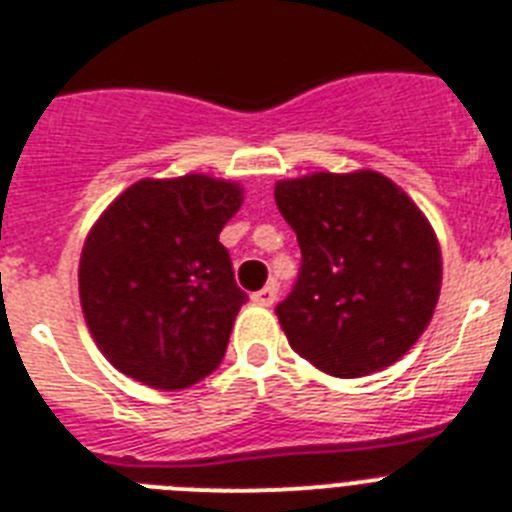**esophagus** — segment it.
<instances>
[{"mask_svg": "<svg viewBox=\"0 0 512 512\" xmlns=\"http://www.w3.org/2000/svg\"><path fill=\"white\" fill-rule=\"evenodd\" d=\"M276 297H278V286L268 284L265 289H260V292L252 294V302H255V305H260V307H270L273 302H276Z\"/></svg>", "mask_w": 512, "mask_h": 512, "instance_id": "esophagus-1", "label": "esophagus"}]
</instances>
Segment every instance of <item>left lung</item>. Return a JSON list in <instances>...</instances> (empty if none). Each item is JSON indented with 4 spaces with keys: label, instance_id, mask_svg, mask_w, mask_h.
Listing matches in <instances>:
<instances>
[{
    "label": "left lung",
    "instance_id": "obj_1",
    "mask_svg": "<svg viewBox=\"0 0 512 512\" xmlns=\"http://www.w3.org/2000/svg\"><path fill=\"white\" fill-rule=\"evenodd\" d=\"M302 252L276 305L292 350L328 376L360 378L405 355L434 315L442 252L429 220L376 170L278 181Z\"/></svg>",
    "mask_w": 512,
    "mask_h": 512
}]
</instances>
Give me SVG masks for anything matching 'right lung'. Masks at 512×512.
<instances>
[{
  "label": "right lung",
  "mask_w": 512,
  "mask_h": 512,
  "mask_svg": "<svg viewBox=\"0 0 512 512\" xmlns=\"http://www.w3.org/2000/svg\"><path fill=\"white\" fill-rule=\"evenodd\" d=\"M242 189L210 176L136 181L83 244L78 294L94 342L120 373L186 389L213 373L247 294L220 231Z\"/></svg>",
  "instance_id": "1"
}]
</instances>
